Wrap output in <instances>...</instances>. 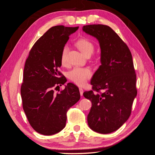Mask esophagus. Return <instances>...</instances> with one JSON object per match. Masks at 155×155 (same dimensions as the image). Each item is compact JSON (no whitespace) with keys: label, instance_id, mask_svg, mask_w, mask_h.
<instances>
[{"label":"esophagus","instance_id":"1","mask_svg":"<svg viewBox=\"0 0 155 155\" xmlns=\"http://www.w3.org/2000/svg\"><path fill=\"white\" fill-rule=\"evenodd\" d=\"M79 92H80V95L83 96V89L82 88H79Z\"/></svg>","mask_w":155,"mask_h":155}]
</instances>
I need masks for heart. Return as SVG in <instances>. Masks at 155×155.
<instances>
[{
	"label": "heart",
	"mask_w": 155,
	"mask_h": 155,
	"mask_svg": "<svg viewBox=\"0 0 155 155\" xmlns=\"http://www.w3.org/2000/svg\"><path fill=\"white\" fill-rule=\"evenodd\" d=\"M77 47L80 50L81 52L86 56H90L94 50V45L91 41L86 38L78 40L76 42ZM68 47L64 46L61 54V63L63 65L67 63V54ZM92 76L91 70L88 68L75 67L68 74V77L74 83L78 85L82 86L85 85L87 80Z\"/></svg>",
	"instance_id": "b5f03b06"
}]
</instances>
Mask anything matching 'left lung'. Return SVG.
<instances>
[{
	"mask_svg": "<svg viewBox=\"0 0 155 155\" xmlns=\"http://www.w3.org/2000/svg\"><path fill=\"white\" fill-rule=\"evenodd\" d=\"M83 30L96 37L101 48V64L92 77V90L83 93L92 105L87 116L88 124L96 132L110 133L128 120L137 94L132 54L109 26L86 25Z\"/></svg>",
	"mask_w": 155,
	"mask_h": 155,
	"instance_id": "obj_1",
	"label": "left lung"
}]
</instances>
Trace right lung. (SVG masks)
<instances>
[{
    "label": "right lung",
    "mask_w": 155,
    "mask_h": 155,
    "mask_svg": "<svg viewBox=\"0 0 155 155\" xmlns=\"http://www.w3.org/2000/svg\"><path fill=\"white\" fill-rule=\"evenodd\" d=\"M78 28H50L35 42L26 60L21 87L22 108L32 128L43 135L63 129L68 110L80 99L78 87L71 83L55 92L67 81L59 71L62 49Z\"/></svg>",
    "instance_id": "1"
}]
</instances>
